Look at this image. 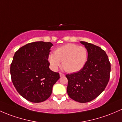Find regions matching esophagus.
I'll use <instances>...</instances> for the list:
<instances>
[{"label":"esophagus","mask_w":122,"mask_h":122,"mask_svg":"<svg viewBox=\"0 0 122 122\" xmlns=\"http://www.w3.org/2000/svg\"><path fill=\"white\" fill-rule=\"evenodd\" d=\"M64 74H62V73H61V72H60V77H62V76H64Z\"/></svg>","instance_id":"obj_1"}]
</instances>
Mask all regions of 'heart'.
Returning a JSON list of instances; mask_svg holds the SVG:
<instances>
[{"instance_id":"heart-1","label":"heart","mask_w":122,"mask_h":122,"mask_svg":"<svg viewBox=\"0 0 122 122\" xmlns=\"http://www.w3.org/2000/svg\"><path fill=\"white\" fill-rule=\"evenodd\" d=\"M88 58V51L85 47L75 44H67L58 47L54 54L48 57L53 69L57 70L62 62V67L70 73L76 72L83 68Z\"/></svg>"}]
</instances>
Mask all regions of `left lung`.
<instances>
[{
  "mask_svg": "<svg viewBox=\"0 0 122 122\" xmlns=\"http://www.w3.org/2000/svg\"><path fill=\"white\" fill-rule=\"evenodd\" d=\"M88 51V60L83 68L76 73L67 74V93L76 102L92 101L104 91L111 72L108 57L101 47L85 41H80Z\"/></svg>",
  "mask_w": 122,
  "mask_h": 122,
  "instance_id": "obj_1",
  "label": "left lung"
}]
</instances>
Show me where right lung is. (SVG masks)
I'll return each mask as SVG.
<instances>
[{
    "mask_svg": "<svg viewBox=\"0 0 122 122\" xmlns=\"http://www.w3.org/2000/svg\"><path fill=\"white\" fill-rule=\"evenodd\" d=\"M50 42L27 44L15 52L10 65L12 82L19 94L33 103L46 101L50 97L52 86L60 74L49 68L48 59Z\"/></svg>",
    "mask_w": 122,
    "mask_h": 122,
    "instance_id": "add662e5",
    "label": "right lung"
}]
</instances>
